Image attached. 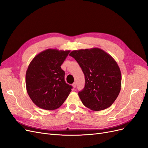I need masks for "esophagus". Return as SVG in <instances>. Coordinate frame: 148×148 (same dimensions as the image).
Wrapping results in <instances>:
<instances>
[{"label":"esophagus","instance_id":"34e87169","mask_svg":"<svg viewBox=\"0 0 148 148\" xmlns=\"http://www.w3.org/2000/svg\"><path fill=\"white\" fill-rule=\"evenodd\" d=\"M72 86H73V87L74 88H75L76 87V83H73L72 84Z\"/></svg>","mask_w":148,"mask_h":148}]
</instances>
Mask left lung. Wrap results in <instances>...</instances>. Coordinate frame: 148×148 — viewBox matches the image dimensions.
I'll return each instance as SVG.
<instances>
[{
	"label": "left lung",
	"mask_w": 148,
	"mask_h": 148,
	"mask_svg": "<svg viewBox=\"0 0 148 148\" xmlns=\"http://www.w3.org/2000/svg\"><path fill=\"white\" fill-rule=\"evenodd\" d=\"M78 63L85 76V86L78 95L83 105L93 111L108 108L121 88V73L111 55L98 48L72 51L69 54Z\"/></svg>",
	"instance_id": "1"
}]
</instances>
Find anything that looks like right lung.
<instances>
[{
    "instance_id": "obj_1",
    "label": "right lung",
    "mask_w": 148,
    "mask_h": 148,
    "mask_svg": "<svg viewBox=\"0 0 148 148\" xmlns=\"http://www.w3.org/2000/svg\"><path fill=\"white\" fill-rule=\"evenodd\" d=\"M70 51L47 49L35 56L25 74V85L30 99L40 108L54 110L62 105L72 91L65 83L60 66Z\"/></svg>"
}]
</instances>
